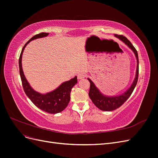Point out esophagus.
<instances>
[{"label": "esophagus", "mask_w": 158, "mask_h": 158, "mask_svg": "<svg viewBox=\"0 0 158 158\" xmlns=\"http://www.w3.org/2000/svg\"><path fill=\"white\" fill-rule=\"evenodd\" d=\"M85 77V73H79L78 74V79L81 80V79H83Z\"/></svg>", "instance_id": "obj_1"}]
</instances>
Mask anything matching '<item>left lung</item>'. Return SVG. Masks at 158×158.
I'll list each match as a JSON object with an SVG mask.
<instances>
[{
    "mask_svg": "<svg viewBox=\"0 0 158 158\" xmlns=\"http://www.w3.org/2000/svg\"><path fill=\"white\" fill-rule=\"evenodd\" d=\"M114 36L118 38L119 40L123 41L126 45H127L128 48L131 49L134 52V54H135L137 63L136 75L130 88H128L122 94L118 95H107L103 94L97 88V86L95 85L94 82H92V80L88 78V80L89 81L90 83L89 97L92 99V101L95 106L103 111H111L118 108L119 107H121L127 101L128 98L131 96V95L132 94L133 90L135 89L137 84L138 78V63H139V62H138V52L136 49L134 47L130 41L127 37H124L123 35H118L116 34L114 35Z\"/></svg>",
    "mask_w": 158,
    "mask_h": 158,
    "instance_id": "8db88e82",
    "label": "left lung"
}]
</instances>
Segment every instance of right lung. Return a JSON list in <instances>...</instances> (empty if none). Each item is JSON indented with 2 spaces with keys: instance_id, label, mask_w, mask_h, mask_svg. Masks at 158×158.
<instances>
[{
  "instance_id": "add662e5",
  "label": "right lung",
  "mask_w": 158,
  "mask_h": 158,
  "mask_svg": "<svg viewBox=\"0 0 158 158\" xmlns=\"http://www.w3.org/2000/svg\"><path fill=\"white\" fill-rule=\"evenodd\" d=\"M48 35V33H41L40 34L32 37L26 43L23 47L20 59H19V69H20V74L23 90L32 103L42 111L51 114H56L63 111L67 107L70 99L71 89L75 84H77V76H74L70 80L63 82L56 89L49 92L41 94L32 88L23 74L22 65L23 52L26 45L32 40L45 37Z\"/></svg>"
}]
</instances>
